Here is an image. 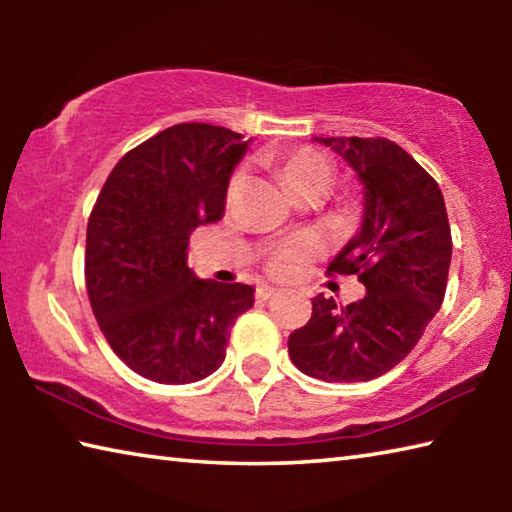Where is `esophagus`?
Segmentation results:
<instances>
[{
  "instance_id": "esophagus-1",
  "label": "esophagus",
  "mask_w": 512,
  "mask_h": 512,
  "mask_svg": "<svg viewBox=\"0 0 512 512\" xmlns=\"http://www.w3.org/2000/svg\"><path fill=\"white\" fill-rule=\"evenodd\" d=\"M280 293V289H273V287H259L257 289V298L259 300H271L273 296H277Z\"/></svg>"
}]
</instances>
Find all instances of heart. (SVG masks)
I'll use <instances>...</instances> for the list:
<instances>
[{"instance_id":"1","label":"heart","mask_w":512,"mask_h":512,"mask_svg":"<svg viewBox=\"0 0 512 512\" xmlns=\"http://www.w3.org/2000/svg\"><path fill=\"white\" fill-rule=\"evenodd\" d=\"M277 171H280L284 185H287L291 192H298L300 187H305L307 183H311V180L327 178L329 164L323 155L316 151L293 149L277 160ZM237 187H239V178L232 180L228 187L230 201L235 198ZM318 253H320V241L314 235H309V232H302V235H293L268 250L266 266L273 275L287 277L296 273L300 264L314 259Z\"/></svg>"}]
</instances>
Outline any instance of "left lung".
I'll list each match as a JSON object with an SVG mask.
<instances>
[{
    "mask_svg": "<svg viewBox=\"0 0 512 512\" xmlns=\"http://www.w3.org/2000/svg\"><path fill=\"white\" fill-rule=\"evenodd\" d=\"M366 185L361 232L327 266L357 275L366 296L336 305L323 293L311 318L289 336L296 368L323 381H370L395 368L443 305L452 230L436 180L386 137H314Z\"/></svg>",
    "mask_w": 512,
    "mask_h": 512,
    "instance_id": "1",
    "label": "left lung"
}]
</instances>
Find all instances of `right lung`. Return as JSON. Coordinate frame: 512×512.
I'll return each mask as SVG.
<instances>
[{"mask_svg": "<svg viewBox=\"0 0 512 512\" xmlns=\"http://www.w3.org/2000/svg\"><path fill=\"white\" fill-rule=\"evenodd\" d=\"M239 133L176 124L128 151L88 219L85 287L117 357L158 384H189L221 366L230 327L253 307L248 284L198 280L189 237L223 216Z\"/></svg>", "mask_w": 512, "mask_h": 512, "instance_id": "obj_1", "label": "right lung"}]
</instances>
